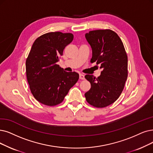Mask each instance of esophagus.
Masks as SVG:
<instances>
[{"instance_id": "esophagus-1", "label": "esophagus", "mask_w": 153, "mask_h": 153, "mask_svg": "<svg viewBox=\"0 0 153 153\" xmlns=\"http://www.w3.org/2000/svg\"><path fill=\"white\" fill-rule=\"evenodd\" d=\"M80 79H81V80H84L85 79V76L82 73H80Z\"/></svg>"}]
</instances>
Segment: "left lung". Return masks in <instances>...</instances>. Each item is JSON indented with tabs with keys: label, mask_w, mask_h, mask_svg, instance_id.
I'll list each match as a JSON object with an SVG mask.
<instances>
[{
	"label": "left lung",
	"mask_w": 153,
	"mask_h": 153,
	"mask_svg": "<svg viewBox=\"0 0 153 153\" xmlns=\"http://www.w3.org/2000/svg\"><path fill=\"white\" fill-rule=\"evenodd\" d=\"M92 50L91 63L102 69L100 76L86 75L91 84L85 94L87 102L98 108L105 107L117 100L127 78V56L119 36L110 29L91 30L85 34Z\"/></svg>",
	"instance_id": "8db88e82"
}]
</instances>
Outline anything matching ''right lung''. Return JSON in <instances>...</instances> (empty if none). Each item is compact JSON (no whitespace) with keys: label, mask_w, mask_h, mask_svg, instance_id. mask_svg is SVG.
<instances>
[{"label":"right lung","mask_w":153,"mask_h":153,"mask_svg":"<svg viewBox=\"0 0 153 153\" xmlns=\"http://www.w3.org/2000/svg\"><path fill=\"white\" fill-rule=\"evenodd\" d=\"M73 39L71 33H48L36 39L30 49L26 62V76L32 94L42 104H59L78 80V73L65 71L57 65Z\"/></svg>","instance_id":"obj_1"}]
</instances>
